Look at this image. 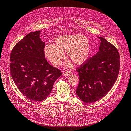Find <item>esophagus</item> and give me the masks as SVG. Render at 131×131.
<instances>
[{
	"label": "esophagus",
	"instance_id": "esophagus-1",
	"mask_svg": "<svg viewBox=\"0 0 131 131\" xmlns=\"http://www.w3.org/2000/svg\"><path fill=\"white\" fill-rule=\"evenodd\" d=\"M72 74V72L70 71H66L63 73V75L64 76H69Z\"/></svg>",
	"mask_w": 131,
	"mask_h": 131
}]
</instances>
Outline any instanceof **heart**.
Here are the masks:
<instances>
[{"mask_svg": "<svg viewBox=\"0 0 131 131\" xmlns=\"http://www.w3.org/2000/svg\"><path fill=\"white\" fill-rule=\"evenodd\" d=\"M74 63L81 65L87 62L90 55V45L87 37L79 35H64L56 37L54 44H48L44 48L46 58L54 66L60 65L64 58V52ZM72 61H68L65 66L71 67Z\"/></svg>", "mask_w": 131, "mask_h": 131, "instance_id": "heart-1", "label": "heart"}]
</instances>
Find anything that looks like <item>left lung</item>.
Segmentation results:
<instances>
[{"mask_svg": "<svg viewBox=\"0 0 131 131\" xmlns=\"http://www.w3.org/2000/svg\"><path fill=\"white\" fill-rule=\"evenodd\" d=\"M99 51L77 69L79 83L76 93L87 103L100 100L115 84L120 69L119 54L112 44L102 37Z\"/></svg>", "mask_w": 131, "mask_h": 131, "instance_id": "obj_1", "label": "left lung"}]
</instances>
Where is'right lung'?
<instances>
[{
    "instance_id": "add662e5",
    "label": "right lung",
    "mask_w": 131,
    "mask_h": 131,
    "mask_svg": "<svg viewBox=\"0 0 131 131\" xmlns=\"http://www.w3.org/2000/svg\"><path fill=\"white\" fill-rule=\"evenodd\" d=\"M41 31L28 34L13 48L10 56L11 77L20 92L33 101H42L51 93L61 71L45 59V43Z\"/></svg>"
}]
</instances>
